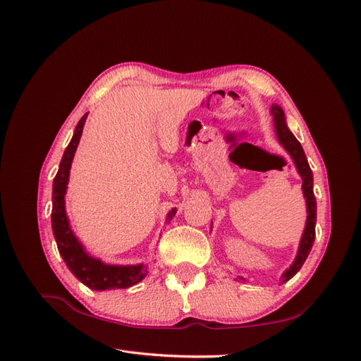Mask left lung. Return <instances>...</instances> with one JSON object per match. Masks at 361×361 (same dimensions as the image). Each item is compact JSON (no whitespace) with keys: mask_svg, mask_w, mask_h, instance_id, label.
I'll use <instances>...</instances> for the list:
<instances>
[{"mask_svg":"<svg viewBox=\"0 0 361 361\" xmlns=\"http://www.w3.org/2000/svg\"><path fill=\"white\" fill-rule=\"evenodd\" d=\"M271 114L274 116V126H276V133H277V138L280 141V145H283V147L288 150V154L290 155V158L295 162V167H297L300 176L302 178V192L305 197V203H307V223H305V228H304V233H302L301 243L298 247L297 257H295L290 268L286 269L285 274L281 276V281L285 283V281L290 280L301 269V267L305 262V259H307L310 250H312V245L314 243L316 199L313 194V173L310 170L307 158H305L302 146L300 145V141L295 138V135L290 133L288 125H286L285 113H283V110L279 105H272Z\"/></svg>","mask_w":361,"mask_h":361,"instance_id":"obj_1","label":"left lung"}]
</instances>
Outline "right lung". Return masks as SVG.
<instances>
[{
	"label": "right lung",
	"instance_id": "right-lung-1",
	"mask_svg": "<svg viewBox=\"0 0 361 361\" xmlns=\"http://www.w3.org/2000/svg\"><path fill=\"white\" fill-rule=\"evenodd\" d=\"M87 114L81 117L75 128L73 137L69 146L66 147L60 162V169L54 178L52 183V232L56 243L59 247L63 260L66 262L68 268L72 274L78 279L82 285L93 290H106V289H125L129 286L137 285L138 281L143 280L147 276V267L143 264L138 265H106L102 260L94 259L85 253L84 247L76 239L73 232L71 231L69 220L66 216V209H64V194L68 190L69 182V171L72 166V159L75 150L78 147L80 138L82 134V128L85 123ZM176 207L171 209L167 215V221H171Z\"/></svg>",
	"mask_w": 361,
	"mask_h": 361
}]
</instances>
